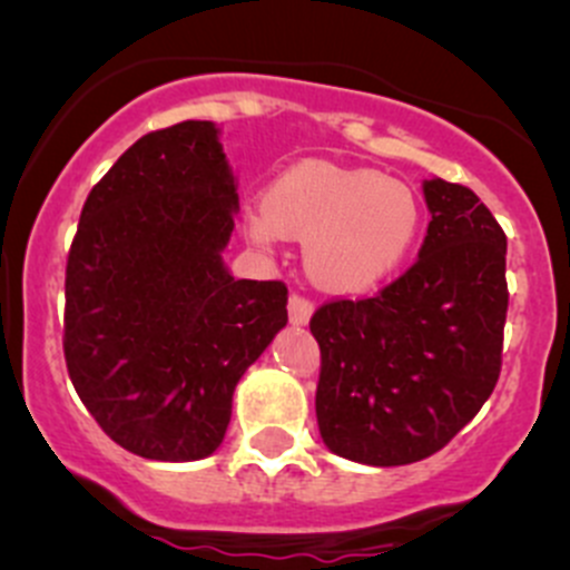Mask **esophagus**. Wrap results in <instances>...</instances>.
<instances>
[{
	"instance_id": "1",
	"label": "esophagus",
	"mask_w": 570,
	"mask_h": 570,
	"mask_svg": "<svg viewBox=\"0 0 570 570\" xmlns=\"http://www.w3.org/2000/svg\"><path fill=\"white\" fill-rule=\"evenodd\" d=\"M313 302H309L307 296H302V293H293L291 298H287V318H291L293 326H304L309 324V318H313Z\"/></svg>"
}]
</instances>
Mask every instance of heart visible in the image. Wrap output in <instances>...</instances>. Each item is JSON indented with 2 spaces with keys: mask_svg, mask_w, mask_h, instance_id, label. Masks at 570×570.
<instances>
[{
  "mask_svg": "<svg viewBox=\"0 0 570 570\" xmlns=\"http://www.w3.org/2000/svg\"><path fill=\"white\" fill-rule=\"evenodd\" d=\"M422 205L406 184L375 169L307 158L268 184L263 205L244 214V233L272 249L307 238V272L326 291L362 293L386 283L412 257Z\"/></svg>",
  "mask_w": 570,
  "mask_h": 570,
  "instance_id": "1",
  "label": "heart"
}]
</instances>
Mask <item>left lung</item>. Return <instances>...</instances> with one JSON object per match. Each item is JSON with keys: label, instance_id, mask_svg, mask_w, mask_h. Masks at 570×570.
<instances>
[{"label": "left lung", "instance_id": "1", "mask_svg": "<svg viewBox=\"0 0 570 570\" xmlns=\"http://www.w3.org/2000/svg\"><path fill=\"white\" fill-rule=\"evenodd\" d=\"M422 191L431 222L414 266L371 298L326 302L309 321L321 439L367 466L439 453L489 401L502 367L508 238L466 186L433 178Z\"/></svg>", "mask_w": 570, "mask_h": 570}]
</instances>
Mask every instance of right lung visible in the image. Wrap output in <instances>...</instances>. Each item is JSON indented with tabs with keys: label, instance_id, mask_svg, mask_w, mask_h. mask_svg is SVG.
<instances>
[{
	"label": "right lung",
	"instance_id": "obj_1",
	"mask_svg": "<svg viewBox=\"0 0 570 570\" xmlns=\"http://www.w3.org/2000/svg\"><path fill=\"white\" fill-rule=\"evenodd\" d=\"M236 178L210 120L145 134L87 195L66 268L68 375L128 453L199 461L287 324V287L236 279Z\"/></svg>",
	"mask_w": 570,
	"mask_h": 570
}]
</instances>
